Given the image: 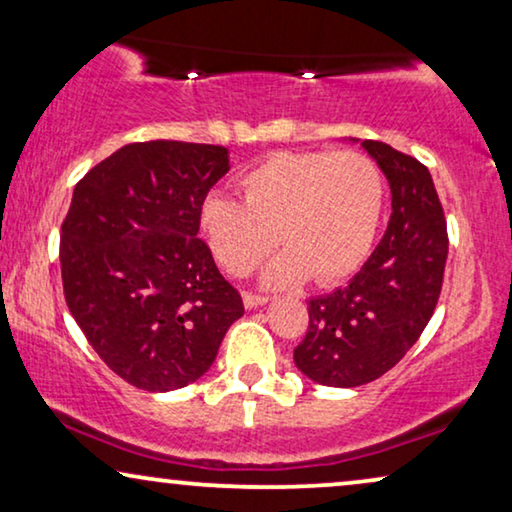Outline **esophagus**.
<instances>
[{
	"label": "esophagus",
	"mask_w": 512,
	"mask_h": 512,
	"mask_svg": "<svg viewBox=\"0 0 512 512\" xmlns=\"http://www.w3.org/2000/svg\"><path fill=\"white\" fill-rule=\"evenodd\" d=\"M242 300H244V307H249V310H256V307H261V305L268 303V296H256V293H244Z\"/></svg>",
	"instance_id": "34e87169"
}]
</instances>
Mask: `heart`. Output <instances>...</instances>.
I'll return each mask as SVG.
<instances>
[{"label": "heart", "instance_id": "1", "mask_svg": "<svg viewBox=\"0 0 512 512\" xmlns=\"http://www.w3.org/2000/svg\"><path fill=\"white\" fill-rule=\"evenodd\" d=\"M240 193L209 195L200 233L237 277L263 261L275 233L284 251L263 270L265 286L347 277L366 261L384 205L380 167L356 151L272 153L242 174Z\"/></svg>", "mask_w": 512, "mask_h": 512}]
</instances>
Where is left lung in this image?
Wrapping results in <instances>:
<instances>
[{
    "mask_svg": "<svg viewBox=\"0 0 512 512\" xmlns=\"http://www.w3.org/2000/svg\"><path fill=\"white\" fill-rule=\"evenodd\" d=\"M347 142L375 160L391 191V216L363 268L310 300V326L293 349L300 373L324 387H361L394 368L436 310L447 230L436 186L419 160L384 142Z\"/></svg>",
    "mask_w": 512,
    "mask_h": 512,
    "instance_id": "left-lung-1",
    "label": "left lung"
}]
</instances>
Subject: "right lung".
I'll return each mask as SVG.
<instances>
[{"label":"right lung","instance_id":"obj_1","mask_svg":"<svg viewBox=\"0 0 512 512\" xmlns=\"http://www.w3.org/2000/svg\"><path fill=\"white\" fill-rule=\"evenodd\" d=\"M226 146L137 142L95 165L62 221L69 312L118 377L146 391L200 380L244 314L237 289L198 237Z\"/></svg>","mask_w":512,"mask_h":512}]
</instances>
